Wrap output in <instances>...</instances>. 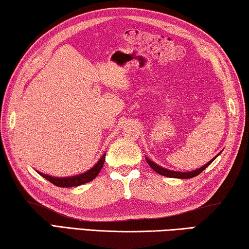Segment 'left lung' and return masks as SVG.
<instances>
[{"label":"left lung","instance_id":"obj_1","mask_svg":"<svg viewBox=\"0 0 249 249\" xmlns=\"http://www.w3.org/2000/svg\"><path fill=\"white\" fill-rule=\"evenodd\" d=\"M218 156V155H217ZM216 156V157H217ZM215 157V158H216ZM215 158H213L212 160L208 163H206L205 166L200 167L199 169H196V170H193V171H187V173H182V171H174V170H169V169H166V168H162L158 166V164H156L154 161H151L150 159L146 158L147 162L149 166H150L152 169H154L157 174L159 175H162L164 177H170V178H179V179H188V178H193V177H196V176L199 175L200 173H202L206 168H207L210 163H212Z\"/></svg>","mask_w":249,"mask_h":249}]
</instances>
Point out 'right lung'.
<instances>
[{
    "mask_svg": "<svg viewBox=\"0 0 249 249\" xmlns=\"http://www.w3.org/2000/svg\"><path fill=\"white\" fill-rule=\"evenodd\" d=\"M105 160H106V154H103L100 160H99V161L95 163L91 169H89L83 174L72 176V177H52V176H48L42 173H39V174L42 176V177L47 179V180L52 182L53 185L62 187V188H69V187L80 186V185H83V183H87L91 180H93V179L98 176V174L100 173V170L102 169Z\"/></svg>",
    "mask_w": 249,
    "mask_h": 249,
    "instance_id": "obj_1",
    "label": "right lung"
}]
</instances>
